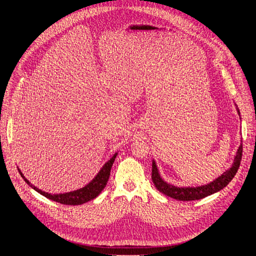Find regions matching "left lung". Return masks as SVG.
<instances>
[{
  "label": "left lung",
  "mask_w": 256,
  "mask_h": 256,
  "mask_svg": "<svg viewBox=\"0 0 256 256\" xmlns=\"http://www.w3.org/2000/svg\"><path fill=\"white\" fill-rule=\"evenodd\" d=\"M236 110L238 115L240 116V112L237 106H236ZM242 143H240L232 166L228 170H226V171L224 172L221 176L216 178L214 182H209L207 184L198 186V187H177V186L168 184L161 178L159 170L156 164V161L154 160H152V180L154 187H156L160 192L164 193V194L170 198L178 200H200L210 194H214V193L222 190L224 187H226V186L230 184V182L233 180L234 176L236 175L240 166V161H242Z\"/></svg>",
  "instance_id": "obj_1"
}]
</instances>
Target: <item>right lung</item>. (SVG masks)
<instances>
[{"instance_id": "right-lung-1", "label": "right lung", "mask_w": 256, "mask_h": 256, "mask_svg": "<svg viewBox=\"0 0 256 256\" xmlns=\"http://www.w3.org/2000/svg\"><path fill=\"white\" fill-rule=\"evenodd\" d=\"M116 156H118V152H115L112 156V158L108 162H106L104 166L102 168V170L98 172V174L92 178V180L85 186V187L74 191L67 192V193H60V194H51V193L44 192V191H42L40 189H38L26 180L19 168L18 170L21 177L26 180V182L30 186V187H32L35 191L40 193L42 196L54 200V202H58L64 205H81L88 202L90 200H94L99 196V193L104 190L108 180H109L111 168L113 166V162Z\"/></svg>"}]
</instances>
